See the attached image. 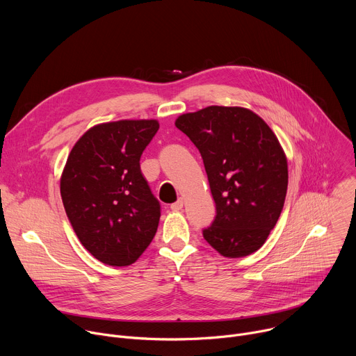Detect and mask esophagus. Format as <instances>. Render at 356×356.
<instances>
[{
  "label": "esophagus",
  "instance_id": "obj_1",
  "mask_svg": "<svg viewBox=\"0 0 356 356\" xmlns=\"http://www.w3.org/2000/svg\"><path fill=\"white\" fill-rule=\"evenodd\" d=\"M183 204H184V201H183V198H179L176 202H173V204L170 206V209L173 210V211H180L181 209H183Z\"/></svg>",
  "mask_w": 356,
  "mask_h": 356
}]
</instances>
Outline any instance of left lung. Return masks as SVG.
I'll return each instance as SVG.
<instances>
[{"label": "left lung", "mask_w": 356, "mask_h": 356, "mask_svg": "<svg viewBox=\"0 0 356 356\" xmlns=\"http://www.w3.org/2000/svg\"><path fill=\"white\" fill-rule=\"evenodd\" d=\"M175 125L200 150L216 202V220L202 236L225 258L257 252L287 191V158L277 136L243 107L210 106L181 114Z\"/></svg>", "instance_id": "8db88e82"}]
</instances>
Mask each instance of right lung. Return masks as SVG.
Masks as SVG:
<instances>
[{
	"mask_svg": "<svg viewBox=\"0 0 356 356\" xmlns=\"http://www.w3.org/2000/svg\"><path fill=\"white\" fill-rule=\"evenodd\" d=\"M156 120H121L90 128L74 143L60 177L69 221L81 245L110 266L134 264L154 239L161 204L139 159Z\"/></svg>",
	"mask_w": 356,
	"mask_h": 356,
	"instance_id": "add662e5",
	"label": "right lung"
}]
</instances>
